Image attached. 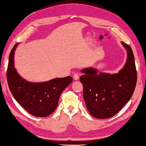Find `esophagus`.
I'll list each match as a JSON object with an SVG mask.
<instances>
[{
	"label": "esophagus",
	"instance_id": "obj_1",
	"mask_svg": "<svg viewBox=\"0 0 146 146\" xmlns=\"http://www.w3.org/2000/svg\"><path fill=\"white\" fill-rule=\"evenodd\" d=\"M73 78H74V80H78L80 77H79V74L78 73H74V75H73Z\"/></svg>",
	"mask_w": 146,
	"mask_h": 146
}]
</instances>
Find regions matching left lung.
<instances>
[{"mask_svg": "<svg viewBox=\"0 0 146 146\" xmlns=\"http://www.w3.org/2000/svg\"><path fill=\"white\" fill-rule=\"evenodd\" d=\"M127 49V59L124 67L118 74H98L90 68L83 69L80 78L83 86V98L92 116L109 118L118 113L129 101L137 81L135 57L129 45L121 42Z\"/></svg>", "mask_w": 146, "mask_h": 146, "instance_id": "obj_1", "label": "left lung"}]
</instances>
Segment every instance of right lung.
<instances>
[{"label":"right lung","mask_w":146,"mask_h":146,"mask_svg":"<svg viewBox=\"0 0 146 146\" xmlns=\"http://www.w3.org/2000/svg\"><path fill=\"white\" fill-rule=\"evenodd\" d=\"M14 45L9 56L6 72L9 89L16 101L33 116L46 117L55 111L61 92L72 82L71 76L56 78L43 83L26 82L14 67Z\"/></svg>","instance_id":"1"}]
</instances>
